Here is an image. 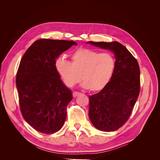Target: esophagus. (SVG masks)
Returning a JSON list of instances; mask_svg holds the SVG:
<instances>
[{"label":"esophagus","mask_w":160,"mask_h":160,"mask_svg":"<svg viewBox=\"0 0 160 160\" xmlns=\"http://www.w3.org/2000/svg\"><path fill=\"white\" fill-rule=\"evenodd\" d=\"M80 94L79 92H77V91H74L73 93H72V96H73V98H76L77 96H78Z\"/></svg>","instance_id":"obj_1"}]
</instances>
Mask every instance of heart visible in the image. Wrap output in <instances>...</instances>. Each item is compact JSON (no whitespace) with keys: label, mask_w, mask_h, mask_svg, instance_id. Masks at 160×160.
<instances>
[{"label":"heart","mask_w":160,"mask_h":160,"mask_svg":"<svg viewBox=\"0 0 160 160\" xmlns=\"http://www.w3.org/2000/svg\"><path fill=\"white\" fill-rule=\"evenodd\" d=\"M55 69L67 87H72L81 79L82 87L92 91L102 90L107 85L115 69L113 57L108 52L99 53L93 49L79 48L71 54V62L64 57L55 61Z\"/></svg>","instance_id":"obj_1"}]
</instances>
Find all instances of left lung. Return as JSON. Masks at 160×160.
Wrapping results in <instances>:
<instances>
[{
  "label": "left lung",
  "instance_id": "1",
  "mask_svg": "<svg viewBox=\"0 0 160 160\" xmlns=\"http://www.w3.org/2000/svg\"><path fill=\"white\" fill-rule=\"evenodd\" d=\"M87 43L109 50L115 58V69L109 83L99 93L89 96V116L102 132H113L127 122L140 89V71L136 59L127 48L114 41Z\"/></svg>",
  "mask_w": 160,
  "mask_h": 160
}]
</instances>
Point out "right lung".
I'll return each mask as SVG.
<instances>
[{
	"label": "right lung",
	"instance_id": "obj_1",
	"mask_svg": "<svg viewBox=\"0 0 160 160\" xmlns=\"http://www.w3.org/2000/svg\"><path fill=\"white\" fill-rule=\"evenodd\" d=\"M77 45L72 41L38 39L21 60L16 77L19 105L23 118L37 132L54 133L65 123L72 93L54 65L62 52Z\"/></svg>",
	"mask_w": 160,
	"mask_h": 160
}]
</instances>
